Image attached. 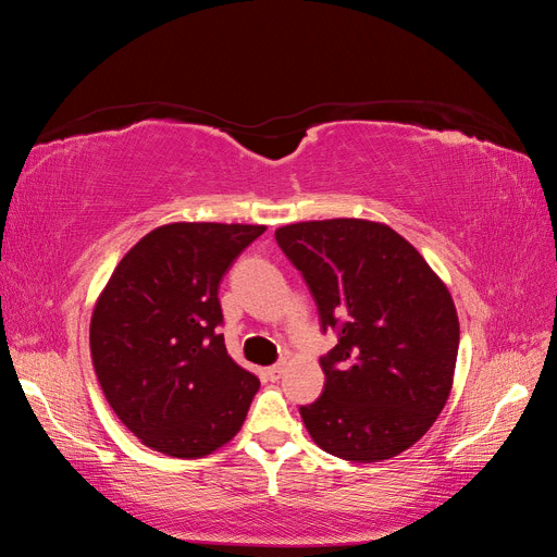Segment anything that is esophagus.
<instances>
[{
	"label": "esophagus",
	"instance_id": "esophagus-1",
	"mask_svg": "<svg viewBox=\"0 0 557 557\" xmlns=\"http://www.w3.org/2000/svg\"><path fill=\"white\" fill-rule=\"evenodd\" d=\"M281 374H283V364H272V367L264 369V376H267L269 381L281 379Z\"/></svg>",
	"mask_w": 557,
	"mask_h": 557
}]
</instances>
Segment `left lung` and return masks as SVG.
I'll use <instances>...</instances> for the list:
<instances>
[{
	"label": "left lung",
	"mask_w": 557,
	"mask_h": 557,
	"mask_svg": "<svg viewBox=\"0 0 557 557\" xmlns=\"http://www.w3.org/2000/svg\"><path fill=\"white\" fill-rule=\"evenodd\" d=\"M276 242L305 276L320 330L325 391L299 407L311 440L350 462L395 458L423 436L450 395L460 323L423 256L383 223H295Z\"/></svg>",
	"instance_id": "1"
}]
</instances>
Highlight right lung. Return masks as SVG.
Here are the masks:
<instances>
[{"label":"right lung","instance_id":"add662e5","mask_svg":"<svg viewBox=\"0 0 557 557\" xmlns=\"http://www.w3.org/2000/svg\"><path fill=\"white\" fill-rule=\"evenodd\" d=\"M264 225L172 223L117 262L90 320L104 397L141 444L205 458L244 425L260 381L227 356L218 288Z\"/></svg>","mask_w":557,"mask_h":557}]
</instances>
